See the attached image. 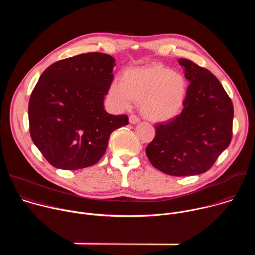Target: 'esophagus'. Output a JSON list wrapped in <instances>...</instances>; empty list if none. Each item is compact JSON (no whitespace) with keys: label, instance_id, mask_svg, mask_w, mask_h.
<instances>
[{"label":"esophagus","instance_id":"obj_1","mask_svg":"<svg viewBox=\"0 0 255 255\" xmlns=\"http://www.w3.org/2000/svg\"><path fill=\"white\" fill-rule=\"evenodd\" d=\"M129 122H130V124L135 125V124H138V123L140 122V120H139V118L136 117L135 115H131V116L129 117Z\"/></svg>","mask_w":255,"mask_h":255}]
</instances>
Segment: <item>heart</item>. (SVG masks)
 Wrapping results in <instances>:
<instances>
[{
	"mask_svg": "<svg viewBox=\"0 0 255 255\" xmlns=\"http://www.w3.org/2000/svg\"><path fill=\"white\" fill-rule=\"evenodd\" d=\"M187 89L183 75L162 64L152 63L125 69L121 81H113L108 94L118 109H127L136 101L145 119L162 123L179 114Z\"/></svg>",
	"mask_w": 255,
	"mask_h": 255,
	"instance_id": "obj_1",
	"label": "heart"
}]
</instances>
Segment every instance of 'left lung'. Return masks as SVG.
Wrapping results in <instances>:
<instances>
[{"mask_svg":"<svg viewBox=\"0 0 255 255\" xmlns=\"http://www.w3.org/2000/svg\"><path fill=\"white\" fill-rule=\"evenodd\" d=\"M190 86L181 113L155 126L146 155L158 170L175 176L206 172L229 146L233 105L213 74L189 59L179 58Z\"/></svg>","mask_w":255,"mask_h":255,"instance_id":"1","label":"left lung"}]
</instances>
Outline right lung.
Returning <instances> with one entry per match:
<instances>
[{"label": "right lung", "instance_id": "add662e5", "mask_svg": "<svg viewBox=\"0 0 255 255\" xmlns=\"http://www.w3.org/2000/svg\"><path fill=\"white\" fill-rule=\"evenodd\" d=\"M115 58L99 52L54 62L36 84L29 101L30 135L54 167L76 170L96 164L111 133L128 124L111 115L104 99L114 79Z\"/></svg>", "mask_w": 255, "mask_h": 255}]
</instances>
